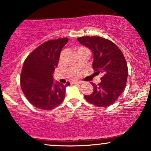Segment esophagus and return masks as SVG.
Segmentation results:
<instances>
[{
	"instance_id": "obj_1",
	"label": "esophagus",
	"mask_w": 151,
	"mask_h": 151,
	"mask_svg": "<svg viewBox=\"0 0 151 151\" xmlns=\"http://www.w3.org/2000/svg\"><path fill=\"white\" fill-rule=\"evenodd\" d=\"M83 83V82H82V81H78V80H74V81H73L72 82V84H82Z\"/></svg>"
}]
</instances>
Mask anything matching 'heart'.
<instances>
[{
	"mask_svg": "<svg viewBox=\"0 0 151 151\" xmlns=\"http://www.w3.org/2000/svg\"><path fill=\"white\" fill-rule=\"evenodd\" d=\"M84 49V48H80L79 49ZM79 49H78V50H79Z\"/></svg>",
	"mask_w": 151,
	"mask_h": 151,
	"instance_id": "b5f03b06",
	"label": "heart"
}]
</instances>
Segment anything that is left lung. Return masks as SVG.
I'll return each instance as SVG.
<instances>
[{
    "instance_id": "left-lung-1",
    "label": "left lung",
    "mask_w": 151,
    "mask_h": 151,
    "mask_svg": "<svg viewBox=\"0 0 151 151\" xmlns=\"http://www.w3.org/2000/svg\"><path fill=\"white\" fill-rule=\"evenodd\" d=\"M77 40L91 50L95 73L103 74L100 83L91 82L93 92L89 96H84V98L95 106H110L121 96L127 84L128 67L124 56L117 45L108 39L99 36H83Z\"/></svg>"
}]
</instances>
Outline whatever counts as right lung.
Listing matches in <instances>:
<instances>
[{"mask_svg": "<svg viewBox=\"0 0 151 151\" xmlns=\"http://www.w3.org/2000/svg\"><path fill=\"white\" fill-rule=\"evenodd\" d=\"M68 38L42 43L27 57L20 75V86L27 100L36 108L51 110L59 106L70 85L53 82V73L58 64L62 49Z\"/></svg>", "mask_w": 151, "mask_h": 151, "instance_id": "obj_1", "label": "right lung"}]
</instances>
